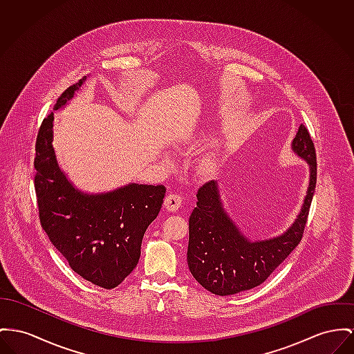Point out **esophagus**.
<instances>
[{
    "label": "esophagus",
    "instance_id": "obj_1",
    "mask_svg": "<svg viewBox=\"0 0 354 354\" xmlns=\"http://www.w3.org/2000/svg\"><path fill=\"white\" fill-rule=\"evenodd\" d=\"M181 204H183V197L177 193L167 194L165 201H164L166 209L170 211V212H176L181 207Z\"/></svg>",
    "mask_w": 354,
    "mask_h": 354
}]
</instances>
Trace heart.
I'll use <instances>...</instances> for the list:
<instances>
[{"label":"heart","mask_w":354,"mask_h":354,"mask_svg":"<svg viewBox=\"0 0 354 354\" xmlns=\"http://www.w3.org/2000/svg\"><path fill=\"white\" fill-rule=\"evenodd\" d=\"M216 162H217V156H216V154H212V156H209V157H208V164L214 165Z\"/></svg>","instance_id":"1"}]
</instances>
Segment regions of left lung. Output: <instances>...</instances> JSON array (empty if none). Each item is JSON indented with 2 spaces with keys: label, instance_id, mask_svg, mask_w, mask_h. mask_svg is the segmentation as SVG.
Returning a JSON list of instances; mask_svg holds the SVG:
<instances>
[{
  "label": "left lung",
  "instance_id": "1",
  "mask_svg": "<svg viewBox=\"0 0 354 354\" xmlns=\"http://www.w3.org/2000/svg\"><path fill=\"white\" fill-rule=\"evenodd\" d=\"M291 150L308 165V185L301 211L281 235L257 239L243 234L223 205L218 183L197 192L189 217L188 267L193 278L216 295H234L264 282L299 244L317 184V158L311 137L299 126Z\"/></svg>",
  "mask_w": 354,
  "mask_h": 354
}]
</instances>
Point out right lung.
I'll return each mask as SVG.
<instances>
[{
	"instance_id": "obj_1",
	"label": "right lung",
	"mask_w": 354,
	"mask_h": 354,
	"mask_svg": "<svg viewBox=\"0 0 354 354\" xmlns=\"http://www.w3.org/2000/svg\"><path fill=\"white\" fill-rule=\"evenodd\" d=\"M86 80L60 95L53 111L64 109ZM35 169L40 221L50 243L82 278L117 287L138 264L142 239L160 213L165 187L130 183L102 193L76 188L56 158L53 113L39 130Z\"/></svg>"
}]
</instances>
